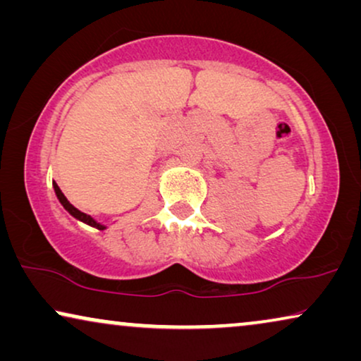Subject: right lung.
<instances>
[{
	"label": "right lung",
	"mask_w": 361,
	"mask_h": 361,
	"mask_svg": "<svg viewBox=\"0 0 361 361\" xmlns=\"http://www.w3.org/2000/svg\"><path fill=\"white\" fill-rule=\"evenodd\" d=\"M54 190H56V194H57V199L61 200V204L63 205V209H66L68 214L71 215H73L75 216V219H78V220H82V221H85L87 225H92V226H95V228H98V230H103L105 228V226L103 225H100V224H97L95 220L92 219V216H88L87 214H83V212H80L78 209H75V207H73L71 202H68L67 199H66V195L62 194V190L59 189V185L57 184H54Z\"/></svg>",
	"instance_id": "1"
}]
</instances>
